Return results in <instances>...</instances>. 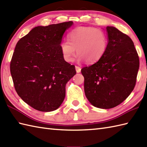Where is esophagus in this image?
<instances>
[{
	"label": "esophagus",
	"mask_w": 147,
	"mask_h": 147,
	"mask_svg": "<svg viewBox=\"0 0 147 147\" xmlns=\"http://www.w3.org/2000/svg\"><path fill=\"white\" fill-rule=\"evenodd\" d=\"M75 68H76V73H80L81 72V69H81V67H79V66H77V65H76L75 66Z\"/></svg>",
	"instance_id": "1"
}]
</instances>
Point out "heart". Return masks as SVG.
I'll use <instances>...</instances> for the list:
<instances>
[{"label":"heart","instance_id":"obj_1","mask_svg":"<svg viewBox=\"0 0 147 147\" xmlns=\"http://www.w3.org/2000/svg\"><path fill=\"white\" fill-rule=\"evenodd\" d=\"M67 40L60 43L62 57L67 62L73 61L76 50L79 61L95 63L104 56L108 45L107 35L102 30L89 26L73 29L68 34Z\"/></svg>","mask_w":147,"mask_h":147}]
</instances>
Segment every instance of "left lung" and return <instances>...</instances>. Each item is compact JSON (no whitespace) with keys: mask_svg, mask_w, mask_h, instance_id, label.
Here are the masks:
<instances>
[{"mask_svg":"<svg viewBox=\"0 0 147 147\" xmlns=\"http://www.w3.org/2000/svg\"><path fill=\"white\" fill-rule=\"evenodd\" d=\"M108 45L104 56L83 67L84 88L94 107L108 109L127 98L136 85L139 57L130 37L116 28L107 26Z\"/></svg>","mask_w":147,"mask_h":147,"instance_id":"obj_1","label":"left lung"}]
</instances>
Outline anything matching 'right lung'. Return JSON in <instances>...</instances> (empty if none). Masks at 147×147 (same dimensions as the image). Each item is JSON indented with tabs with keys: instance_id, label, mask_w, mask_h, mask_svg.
<instances>
[{
	"instance_id": "add662e5",
	"label": "right lung",
	"mask_w": 147,
	"mask_h": 147,
	"mask_svg": "<svg viewBox=\"0 0 147 147\" xmlns=\"http://www.w3.org/2000/svg\"><path fill=\"white\" fill-rule=\"evenodd\" d=\"M73 21L35 27L18 42L10 70L14 88L33 109L51 112L64 101L65 85L76 72L64 60L60 43Z\"/></svg>"
}]
</instances>
